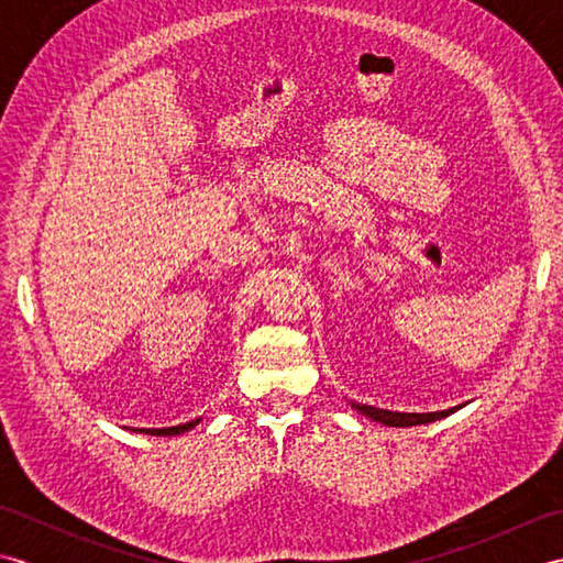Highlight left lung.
Instances as JSON below:
<instances>
[{
	"instance_id": "left-lung-1",
	"label": "left lung",
	"mask_w": 563,
	"mask_h": 563,
	"mask_svg": "<svg viewBox=\"0 0 563 563\" xmlns=\"http://www.w3.org/2000/svg\"><path fill=\"white\" fill-rule=\"evenodd\" d=\"M357 411L365 413L367 418H373V421H379L385 426H394V428H406V426H423V423H433L440 421V418H445L450 413H454L460 409V406H454V409L448 411H435V413H399V411H387V409H375V406H365V404H353Z\"/></svg>"
}]
</instances>
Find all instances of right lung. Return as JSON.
Returning <instances> with one entry per match:
<instances>
[{
  "instance_id": "obj_1",
  "label": "right lung",
  "mask_w": 563,
  "mask_h": 563,
  "mask_svg": "<svg viewBox=\"0 0 563 563\" xmlns=\"http://www.w3.org/2000/svg\"><path fill=\"white\" fill-rule=\"evenodd\" d=\"M198 421H190V423H181V426H174V428H142L140 433H147V435H181L186 430L194 428Z\"/></svg>"
}]
</instances>
